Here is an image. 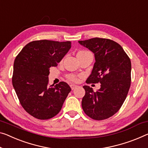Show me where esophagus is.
Returning a JSON list of instances; mask_svg holds the SVG:
<instances>
[{"label": "esophagus", "mask_w": 148, "mask_h": 148, "mask_svg": "<svg viewBox=\"0 0 148 148\" xmlns=\"http://www.w3.org/2000/svg\"><path fill=\"white\" fill-rule=\"evenodd\" d=\"M70 87H71L72 90H74L75 88L77 87V85H70Z\"/></svg>", "instance_id": "esophagus-1"}]
</instances>
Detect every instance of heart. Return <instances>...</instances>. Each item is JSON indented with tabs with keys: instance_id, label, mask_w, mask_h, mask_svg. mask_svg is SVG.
Listing matches in <instances>:
<instances>
[{
	"instance_id": "heart-1",
	"label": "heart",
	"mask_w": 148,
	"mask_h": 148,
	"mask_svg": "<svg viewBox=\"0 0 148 148\" xmlns=\"http://www.w3.org/2000/svg\"><path fill=\"white\" fill-rule=\"evenodd\" d=\"M79 52H83V51H79ZM69 79H70V80H71L73 81H77V77L75 76V75H69Z\"/></svg>"
}]
</instances>
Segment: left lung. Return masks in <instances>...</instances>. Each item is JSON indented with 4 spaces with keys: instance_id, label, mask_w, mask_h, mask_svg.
Masks as SVG:
<instances>
[{
    "instance_id": "left-lung-1",
    "label": "left lung",
    "mask_w": 148,
    "mask_h": 148,
    "mask_svg": "<svg viewBox=\"0 0 148 148\" xmlns=\"http://www.w3.org/2000/svg\"><path fill=\"white\" fill-rule=\"evenodd\" d=\"M94 53L95 63L87 83L100 82L101 88L93 91L83 86V111L91 119L101 120L116 113L128 95L131 82V61L122 46L112 40L95 38L79 41Z\"/></svg>"
}]
</instances>
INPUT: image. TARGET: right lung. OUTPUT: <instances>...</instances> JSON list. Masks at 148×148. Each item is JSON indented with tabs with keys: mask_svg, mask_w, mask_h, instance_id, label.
Returning a JSON list of instances; mask_svg holds the SVG:
<instances>
[{
	"mask_svg": "<svg viewBox=\"0 0 148 148\" xmlns=\"http://www.w3.org/2000/svg\"><path fill=\"white\" fill-rule=\"evenodd\" d=\"M71 48V42L38 40L25 45L14 62L12 85L24 110L47 120L60 112L71 90L65 82L48 85L49 68L57 66Z\"/></svg>",
	"mask_w": 148,
	"mask_h": 148,
	"instance_id": "1",
	"label": "right lung"
}]
</instances>
